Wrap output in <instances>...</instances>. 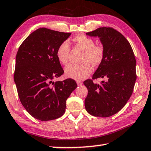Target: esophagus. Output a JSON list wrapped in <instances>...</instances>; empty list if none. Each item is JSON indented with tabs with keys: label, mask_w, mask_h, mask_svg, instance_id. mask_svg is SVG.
Returning a JSON list of instances; mask_svg holds the SVG:
<instances>
[{
	"label": "esophagus",
	"mask_w": 151,
	"mask_h": 151,
	"mask_svg": "<svg viewBox=\"0 0 151 151\" xmlns=\"http://www.w3.org/2000/svg\"><path fill=\"white\" fill-rule=\"evenodd\" d=\"M76 83H77V85H78V86H81V85H82V84H83V83L81 82V81H76Z\"/></svg>",
	"instance_id": "esophagus-1"
}]
</instances>
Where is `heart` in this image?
I'll use <instances>...</instances> for the list:
<instances>
[{"label":"heart","mask_w":151,"mask_h":151,"mask_svg":"<svg viewBox=\"0 0 151 151\" xmlns=\"http://www.w3.org/2000/svg\"><path fill=\"white\" fill-rule=\"evenodd\" d=\"M73 42L84 50L81 56V64H70L65 68L67 77L76 81L84 79L91 74L92 69L90 66H97L102 62L104 55V49L100 45H96L95 40L86 35H80L73 39ZM70 45L68 41H64L58 46L56 56L61 64H66L68 62Z\"/></svg>","instance_id":"obj_1"}]
</instances>
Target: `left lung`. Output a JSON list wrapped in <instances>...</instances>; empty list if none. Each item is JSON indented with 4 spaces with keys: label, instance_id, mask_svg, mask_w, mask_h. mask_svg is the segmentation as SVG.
Masks as SVG:
<instances>
[{
    "label": "left lung",
    "instance_id": "obj_1",
    "mask_svg": "<svg viewBox=\"0 0 151 151\" xmlns=\"http://www.w3.org/2000/svg\"><path fill=\"white\" fill-rule=\"evenodd\" d=\"M86 35L98 37L104 49L92 78L106 81L100 85L91 79L83 83L88 89L85 107L91 115L109 117L121 111L131 97L136 80V58L128 40L113 28L102 27Z\"/></svg>",
    "mask_w": 151,
    "mask_h": 151
}]
</instances>
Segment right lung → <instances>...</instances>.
<instances>
[{"label":"right lung","mask_w":151,"mask_h":151,"mask_svg":"<svg viewBox=\"0 0 151 151\" xmlns=\"http://www.w3.org/2000/svg\"><path fill=\"white\" fill-rule=\"evenodd\" d=\"M70 35L39 28L24 40L17 51L14 81L18 96L28 113L38 120L62 116L66 100L77 87L72 78L53 81L64 73L56 51Z\"/></svg>","instance_id":"1"}]
</instances>
